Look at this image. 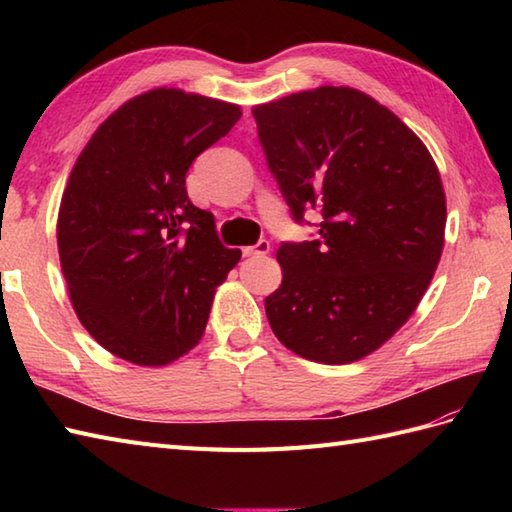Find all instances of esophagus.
Returning a JSON list of instances; mask_svg holds the SVG:
<instances>
[{
	"label": "esophagus",
	"instance_id": "34e87169",
	"mask_svg": "<svg viewBox=\"0 0 512 512\" xmlns=\"http://www.w3.org/2000/svg\"><path fill=\"white\" fill-rule=\"evenodd\" d=\"M268 253H270V244L266 242V239H262V242L255 244V246L244 248V257H264Z\"/></svg>",
	"mask_w": 512,
	"mask_h": 512
}]
</instances>
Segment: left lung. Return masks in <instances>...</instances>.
I'll return each mask as SVG.
<instances>
[{"label": "left lung", "instance_id": "left-lung-1", "mask_svg": "<svg viewBox=\"0 0 512 512\" xmlns=\"http://www.w3.org/2000/svg\"><path fill=\"white\" fill-rule=\"evenodd\" d=\"M253 116L295 220L323 213L319 239L277 250L270 328L308 361H361L409 321L440 264L436 160L394 112L347 85L255 105Z\"/></svg>", "mask_w": 512, "mask_h": 512}]
</instances>
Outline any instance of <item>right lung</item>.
Returning a JSON list of instances; mask_svg holds the SVG:
<instances>
[{"label": "right lung", "mask_w": 512, "mask_h": 512, "mask_svg": "<svg viewBox=\"0 0 512 512\" xmlns=\"http://www.w3.org/2000/svg\"><path fill=\"white\" fill-rule=\"evenodd\" d=\"M242 107L154 88L110 114L65 184L57 246L72 308L107 352L162 367L200 343L215 288L242 257L193 206L187 171Z\"/></svg>", "instance_id": "right-lung-1"}]
</instances>
